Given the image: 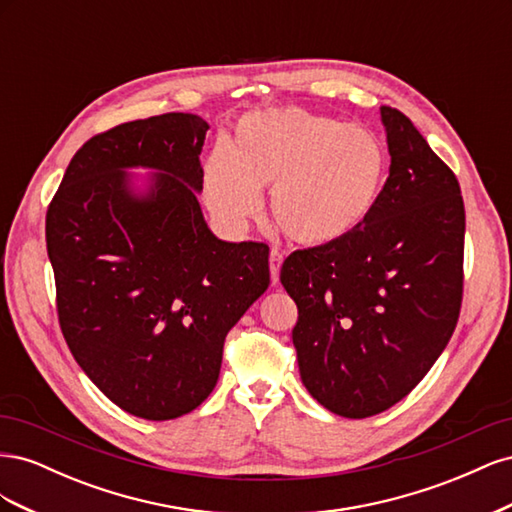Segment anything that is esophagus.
Wrapping results in <instances>:
<instances>
[{"label": "esophagus", "instance_id": "obj_1", "mask_svg": "<svg viewBox=\"0 0 512 512\" xmlns=\"http://www.w3.org/2000/svg\"><path fill=\"white\" fill-rule=\"evenodd\" d=\"M284 262V254L280 250H271L269 254V271H271V284L280 282V269Z\"/></svg>", "mask_w": 512, "mask_h": 512}]
</instances>
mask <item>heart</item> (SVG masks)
<instances>
[{
  "instance_id": "obj_1",
  "label": "heart",
  "mask_w": 512,
  "mask_h": 512,
  "mask_svg": "<svg viewBox=\"0 0 512 512\" xmlns=\"http://www.w3.org/2000/svg\"><path fill=\"white\" fill-rule=\"evenodd\" d=\"M389 168L380 138L359 123L273 108L245 115L203 168L205 203L228 228H243L271 188V218L303 245H329L374 213Z\"/></svg>"
}]
</instances>
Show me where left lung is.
Segmentation results:
<instances>
[{"label": "left lung", "mask_w": 512, "mask_h": 512, "mask_svg": "<svg viewBox=\"0 0 512 512\" xmlns=\"http://www.w3.org/2000/svg\"><path fill=\"white\" fill-rule=\"evenodd\" d=\"M380 117L391 168L374 213L342 241L292 252L280 273L305 389L346 418L389 410L425 378L463 297L459 181L404 113Z\"/></svg>", "instance_id": "left-lung-1"}]
</instances>
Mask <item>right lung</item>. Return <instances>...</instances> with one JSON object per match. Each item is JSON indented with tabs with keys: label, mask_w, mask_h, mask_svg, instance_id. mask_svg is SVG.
I'll list each match as a JSON object with an SVG mask.
<instances>
[{
	"label": "right lung",
	"mask_w": 512,
	"mask_h": 512,
	"mask_svg": "<svg viewBox=\"0 0 512 512\" xmlns=\"http://www.w3.org/2000/svg\"><path fill=\"white\" fill-rule=\"evenodd\" d=\"M207 130L166 113L96 134L46 211L66 344L113 404L147 421L203 404L228 331L269 288V245L222 241L200 211ZM136 165L159 170L145 195L129 188Z\"/></svg>",
	"instance_id": "right-lung-1"
}]
</instances>
